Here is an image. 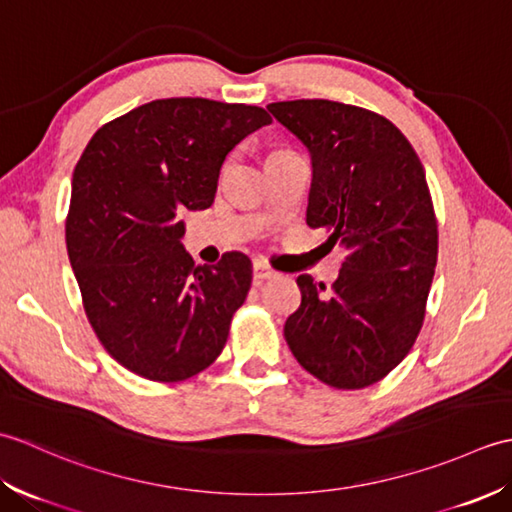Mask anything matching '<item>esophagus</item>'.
<instances>
[{"mask_svg":"<svg viewBox=\"0 0 512 512\" xmlns=\"http://www.w3.org/2000/svg\"><path fill=\"white\" fill-rule=\"evenodd\" d=\"M253 277H255V281L259 284V281H264V279H275V277H279V273L275 268H270L268 264H264V262H253Z\"/></svg>","mask_w":512,"mask_h":512,"instance_id":"1","label":"esophagus"}]
</instances>
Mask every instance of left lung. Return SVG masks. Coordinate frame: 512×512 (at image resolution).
Instances as JSON below:
<instances>
[{
	"label": "left lung",
	"mask_w": 512,
	"mask_h": 512,
	"mask_svg": "<svg viewBox=\"0 0 512 512\" xmlns=\"http://www.w3.org/2000/svg\"><path fill=\"white\" fill-rule=\"evenodd\" d=\"M268 112L310 151L308 226L345 250L330 295L297 277L288 347L325 385H374L416 343L436 273L438 222L422 162L394 123L363 107L301 99Z\"/></svg>",
	"instance_id": "obj_1"
}]
</instances>
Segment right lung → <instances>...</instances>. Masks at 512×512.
<instances>
[{"mask_svg":"<svg viewBox=\"0 0 512 512\" xmlns=\"http://www.w3.org/2000/svg\"><path fill=\"white\" fill-rule=\"evenodd\" d=\"M270 123L255 105L160 99L103 125L76 162L68 257L96 336L129 372L176 383L224 350L253 266L244 253L195 266L180 215L209 209L228 151Z\"/></svg>","mask_w":512,"mask_h":512,"instance_id":"add662e5","label":"right lung"}]
</instances>
